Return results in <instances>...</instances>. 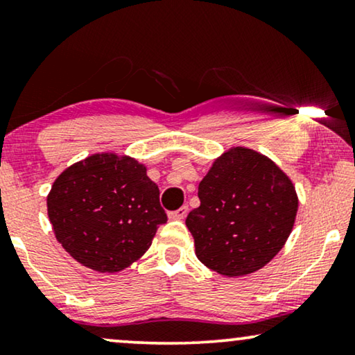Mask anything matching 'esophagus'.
<instances>
[{
  "label": "esophagus",
  "instance_id": "34e87169",
  "mask_svg": "<svg viewBox=\"0 0 355 355\" xmlns=\"http://www.w3.org/2000/svg\"><path fill=\"white\" fill-rule=\"evenodd\" d=\"M187 211H189V208L184 205L179 208V210L169 213V220H184V218L187 216Z\"/></svg>",
  "mask_w": 355,
  "mask_h": 355
}]
</instances>
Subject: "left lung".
<instances>
[{
    "mask_svg": "<svg viewBox=\"0 0 355 355\" xmlns=\"http://www.w3.org/2000/svg\"><path fill=\"white\" fill-rule=\"evenodd\" d=\"M187 215L196 255L227 278L263 268L288 241L299 198L288 174L252 148L232 147L198 184Z\"/></svg>",
    "mask_w": 355,
    "mask_h": 355,
    "instance_id": "left-lung-1",
    "label": "left lung"
}]
</instances>
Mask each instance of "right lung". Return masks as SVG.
<instances>
[{"label": "right lung", "instance_id": "1", "mask_svg": "<svg viewBox=\"0 0 355 355\" xmlns=\"http://www.w3.org/2000/svg\"><path fill=\"white\" fill-rule=\"evenodd\" d=\"M46 207L58 242L100 273L139 260L168 220L145 164L118 153H95L66 168L53 182Z\"/></svg>", "mask_w": 355, "mask_h": 355}]
</instances>
